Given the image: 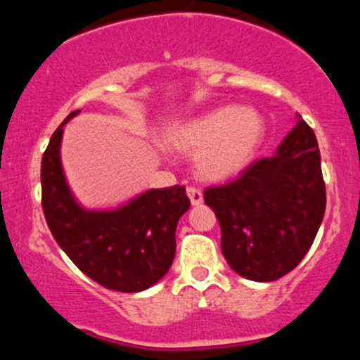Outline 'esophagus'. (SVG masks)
Listing matches in <instances>:
<instances>
[{"label":"esophagus","mask_w":360,"mask_h":360,"mask_svg":"<svg viewBox=\"0 0 360 360\" xmlns=\"http://www.w3.org/2000/svg\"><path fill=\"white\" fill-rule=\"evenodd\" d=\"M186 193H188V198H189V201H191L193 206H200L201 203H203V193H201L198 188L189 186V188L186 189Z\"/></svg>","instance_id":"34e87169"}]
</instances>
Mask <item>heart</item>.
<instances>
[{"instance_id": "1", "label": "heart", "mask_w": 360, "mask_h": 360, "mask_svg": "<svg viewBox=\"0 0 360 360\" xmlns=\"http://www.w3.org/2000/svg\"><path fill=\"white\" fill-rule=\"evenodd\" d=\"M264 120L252 108L223 106L176 125L166 135L172 150L196 155L198 172L205 179L237 176L254 159L264 140Z\"/></svg>"}]
</instances>
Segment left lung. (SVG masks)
<instances>
[{"label":"left lung","instance_id":"left-lung-1","mask_svg":"<svg viewBox=\"0 0 360 360\" xmlns=\"http://www.w3.org/2000/svg\"><path fill=\"white\" fill-rule=\"evenodd\" d=\"M221 229V252L243 278L269 283L291 272L315 240L326 194L315 134L298 123L272 157L232 183L205 189Z\"/></svg>","mask_w":360,"mask_h":360}]
</instances>
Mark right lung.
<instances>
[{
    "instance_id": "add662e5",
    "label": "right lung",
    "mask_w": 360,
    "mask_h": 360,
    "mask_svg": "<svg viewBox=\"0 0 360 360\" xmlns=\"http://www.w3.org/2000/svg\"><path fill=\"white\" fill-rule=\"evenodd\" d=\"M42 157V208L49 229L68 257L88 278L122 292L154 286L176 254V226L189 210L184 186L148 189L117 210H84L74 200L60 164L64 125Z\"/></svg>"
}]
</instances>
